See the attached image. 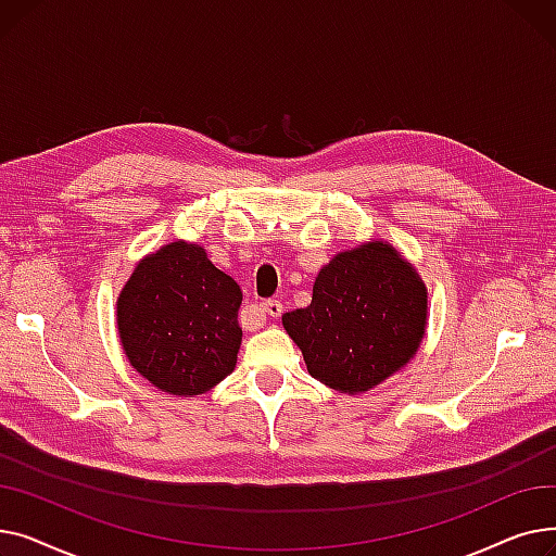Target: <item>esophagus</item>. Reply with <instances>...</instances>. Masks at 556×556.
Segmentation results:
<instances>
[{"mask_svg":"<svg viewBox=\"0 0 556 556\" xmlns=\"http://www.w3.org/2000/svg\"><path fill=\"white\" fill-rule=\"evenodd\" d=\"M261 308L266 311L270 317H279L281 313H283V306H281V302L279 300H266L261 304Z\"/></svg>","mask_w":556,"mask_h":556,"instance_id":"esophagus-1","label":"esophagus"}]
</instances>
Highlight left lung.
I'll use <instances>...</instances> for the list:
<instances>
[{"label":"left lung","mask_w":556,"mask_h":556,"mask_svg":"<svg viewBox=\"0 0 556 556\" xmlns=\"http://www.w3.org/2000/svg\"><path fill=\"white\" fill-rule=\"evenodd\" d=\"M426 311V286L410 263L371 241L333 256L315 279L311 304L281 319L313 378L358 394L415 356Z\"/></svg>","instance_id":"8db88e82"}]
</instances>
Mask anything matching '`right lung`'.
Wrapping results in <instances>:
<instances>
[{
  "label": "right lung",
  "mask_w": 556,
  "mask_h": 556,
  "mask_svg": "<svg viewBox=\"0 0 556 556\" xmlns=\"http://www.w3.org/2000/svg\"><path fill=\"white\" fill-rule=\"evenodd\" d=\"M241 288L207 252L175 241L146 256L116 302L130 365L162 392L195 396L237 365Z\"/></svg>",
  "instance_id": "1"
}]
</instances>
